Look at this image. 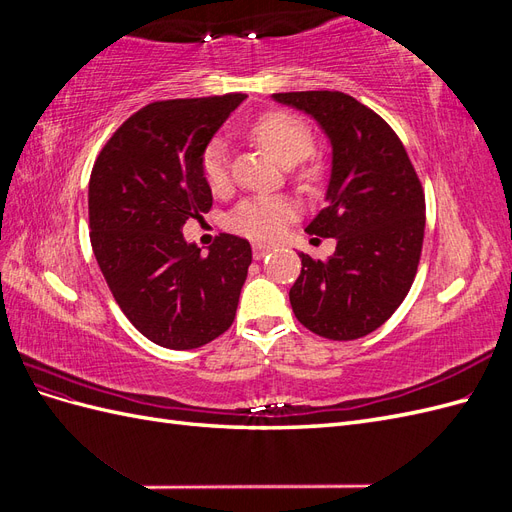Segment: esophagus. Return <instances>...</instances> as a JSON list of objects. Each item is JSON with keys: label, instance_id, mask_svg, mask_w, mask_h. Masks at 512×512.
<instances>
[{"label": "esophagus", "instance_id": "obj_1", "mask_svg": "<svg viewBox=\"0 0 512 512\" xmlns=\"http://www.w3.org/2000/svg\"><path fill=\"white\" fill-rule=\"evenodd\" d=\"M269 252H271V247H269V245L254 243V247H252V254H254V258H256V260H262V258H265Z\"/></svg>", "mask_w": 512, "mask_h": 512}]
</instances>
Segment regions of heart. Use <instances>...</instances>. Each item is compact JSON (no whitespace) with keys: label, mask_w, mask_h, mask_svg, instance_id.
<instances>
[{"label":"heart","mask_w":512,"mask_h":512,"mask_svg":"<svg viewBox=\"0 0 512 512\" xmlns=\"http://www.w3.org/2000/svg\"><path fill=\"white\" fill-rule=\"evenodd\" d=\"M252 136L284 166L301 164L314 149V134L307 123L290 113H267L254 126ZM203 177L213 192L228 183V147L220 138L203 153ZM294 218V207L284 198H250L230 213L232 230L258 241L280 237Z\"/></svg>","instance_id":"1"}]
</instances>
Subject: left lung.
<instances>
[{
  "label": "left lung",
  "instance_id": "obj_1",
  "mask_svg": "<svg viewBox=\"0 0 512 512\" xmlns=\"http://www.w3.org/2000/svg\"><path fill=\"white\" fill-rule=\"evenodd\" d=\"M273 100L312 117L331 143L327 207L305 230L337 245L327 260L299 252L292 312L320 337H365L393 316L414 282L425 235L421 181L389 123L352 96L290 91Z\"/></svg>",
  "mask_w": 512,
  "mask_h": 512
}]
</instances>
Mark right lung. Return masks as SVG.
<instances>
[{
  "instance_id": "obj_1",
  "label": "right lung",
  "mask_w": 512,
  "mask_h": 512,
  "mask_svg": "<svg viewBox=\"0 0 512 512\" xmlns=\"http://www.w3.org/2000/svg\"><path fill=\"white\" fill-rule=\"evenodd\" d=\"M243 94L153 102L104 145L89 179L91 247L121 312L153 344L200 348L235 320L252 247L183 237L213 205L203 153Z\"/></svg>"
}]
</instances>
